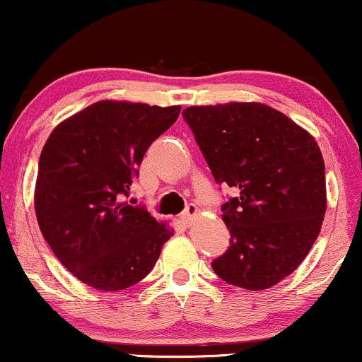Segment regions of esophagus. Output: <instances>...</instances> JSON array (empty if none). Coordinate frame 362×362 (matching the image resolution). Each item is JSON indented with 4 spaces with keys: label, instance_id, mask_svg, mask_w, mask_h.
<instances>
[{
    "label": "esophagus",
    "instance_id": "1",
    "mask_svg": "<svg viewBox=\"0 0 362 362\" xmlns=\"http://www.w3.org/2000/svg\"><path fill=\"white\" fill-rule=\"evenodd\" d=\"M197 206H194V204H189L185 207V211L184 213L180 214V218H182V221H184L185 224H190L192 223V219H194V216L197 214Z\"/></svg>",
    "mask_w": 362,
    "mask_h": 362
}]
</instances>
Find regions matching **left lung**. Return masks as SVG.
I'll return each mask as SVG.
<instances>
[{
  "instance_id": "1",
  "label": "left lung",
  "mask_w": 362,
  "mask_h": 362,
  "mask_svg": "<svg viewBox=\"0 0 362 362\" xmlns=\"http://www.w3.org/2000/svg\"><path fill=\"white\" fill-rule=\"evenodd\" d=\"M219 185L230 247L211 262L228 284L267 289L296 271L327 209L325 165L317 141L272 107L255 102L182 112Z\"/></svg>"
}]
</instances>
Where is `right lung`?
<instances>
[{"instance_id": "1", "label": "right lung", "mask_w": 362, "mask_h": 362, "mask_svg": "<svg viewBox=\"0 0 362 362\" xmlns=\"http://www.w3.org/2000/svg\"><path fill=\"white\" fill-rule=\"evenodd\" d=\"M178 114L180 105L102 100L61 122L44 144L37 221L57 260L90 288L120 291L144 279L172 236L124 197L149 144Z\"/></svg>"}]
</instances>
